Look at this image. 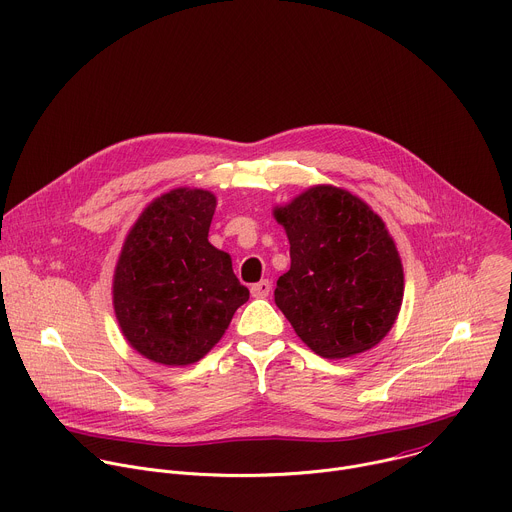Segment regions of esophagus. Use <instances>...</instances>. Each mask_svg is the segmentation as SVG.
I'll return each mask as SVG.
<instances>
[{
    "label": "esophagus",
    "instance_id": "obj_1",
    "mask_svg": "<svg viewBox=\"0 0 512 512\" xmlns=\"http://www.w3.org/2000/svg\"><path fill=\"white\" fill-rule=\"evenodd\" d=\"M269 291H271V281L269 279H261L259 283H255V285H251V295L253 297H267L269 295Z\"/></svg>",
    "mask_w": 512,
    "mask_h": 512
}]
</instances>
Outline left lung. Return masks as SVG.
<instances>
[{
  "mask_svg": "<svg viewBox=\"0 0 512 512\" xmlns=\"http://www.w3.org/2000/svg\"><path fill=\"white\" fill-rule=\"evenodd\" d=\"M291 267L275 303L317 356L342 360L378 346L392 329L404 271L384 221L356 195L317 185L273 211Z\"/></svg>",
  "mask_w": 512,
  "mask_h": 512,
  "instance_id": "8db88e82",
  "label": "left lung"
}]
</instances>
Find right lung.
<instances>
[{
  "label": "right lung",
  "mask_w": 512,
  "mask_h": 512,
  "mask_svg": "<svg viewBox=\"0 0 512 512\" xmlns=\"http://www.w3.org/2000/svg\"><path fill=\"white\" fill-rule=\"evenodd\" d=\"M217 199L175 189L130 229L114 271V311L126 342L162 366L199 362L223 337L249 289L229 253L209 243Z\"/></svg>",
  "instance_id": "obj_1"
}]
</instances>
